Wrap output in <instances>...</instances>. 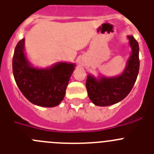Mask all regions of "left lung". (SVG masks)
<instances>
[{"label": "left lung", "mask_w": 154, "mask_h": 154, "mask_svg": "<svg viewBox=\"0 0 154 154\" xmlns=\"http://www.w3.org/2000/svg\"><path fill=\"white\" fill-rule=\"evenodd\" d=\"M128 39L131 52L122 74L109 78L101 75L98 79L91 75H88V94L97 106H106L121 101L130 93L135 83L140 66L139 46L132 35H128Z\"/></svg>", "instance_id": "8db88e82"}]
</instances>
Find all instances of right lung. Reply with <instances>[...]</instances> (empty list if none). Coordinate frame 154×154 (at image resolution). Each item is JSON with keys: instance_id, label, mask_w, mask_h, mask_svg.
<instances>
[{"instance_id": "right-lung-1", "label": "right lung", "mask_w": 154, "mask_h": 154, "mask_svg": "<svg viewBox=\"0 0 154 154\" xmlns=\"http://www.w3.org/2000/svg\"><path fill=\"white\" fill-rule=\"evenodd\" d=\"M25 38L17 43L13 73L17 86L28 100L39 106L54 107L63 100L75 63L59 62L45 69L32 66L24 52Z\"/></svg>"}]
</instances>
